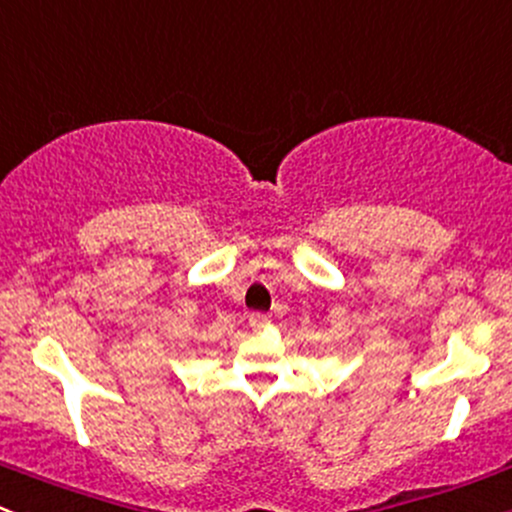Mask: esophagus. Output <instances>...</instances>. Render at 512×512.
Returning <instances> with one entry per match:
<instances>
[{"label": "esophagus", "instance_id": "esophagus-1", "mask_svg": "<svg viewBox=\"0 0 512 512\" xmlns=\"http://www.w3.org/2000/svg\"><path fill=\"white\" fill-rule=\"evenodd\" d=\"M249 325L254 330H261V328H266L268 325V315L266 313H251L249 315Z\"/></svg>", "mask_w": 512, "mask_h": 512}]
</instances>
